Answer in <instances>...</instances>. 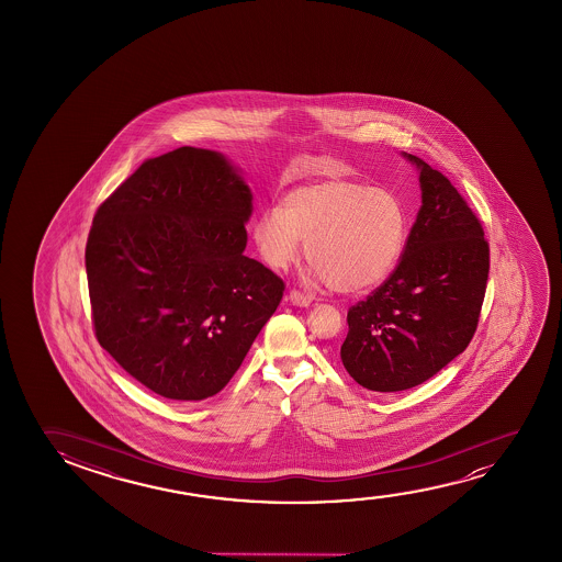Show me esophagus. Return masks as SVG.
<instances>
[{"label": "esophagus", "instance_id": "esophagus-1", "mask_svg": "<svg viewBox=\"0 0 562 562\" xmlns=\"http://www.w3.org/2000/svg\"><path fill=\"white\" fill-rule=\"evenodd\" d=\"M288 297H290V301H292L293 305H297V307H308V305L313 303V297L307 295V293L300 292V290H292Z\"/></svg>", "mask_w": 562, "mask_h": 562}]
</instances>
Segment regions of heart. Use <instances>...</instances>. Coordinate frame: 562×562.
<instances>
[{
    "label": "heart",
    "instance_id": "obj_1",
    "mask_svg": "<svg viewBox=\"0 0 562 562\" xmlns=\"http://www.w3.org/2000/svg\"><path fill=\"white\" fill-rule=\"evenodd\" d=\"M407 232V211L392 190L353 180L295 188L282 209H265L251 224L255 247L270 269H288L308 239L315 277L341 293L382 284L400 262Z\"/></svg>",
    "mask_w": 562,
    "mask_h": 562
}]
</instances>
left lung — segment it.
Masks as SVG:
<instances>
[{"label": "left lung", "mask_w": 562, "mask_h": 562, "mask_svg": "<svg viewBox=\"0 0 562 562\" xmlns=\"http://www.w3.org/2000/svg\"><path fill=\"white\" fill-rule=\"evenodd\" d=\"M423 207L397 267L347 311L339 357L372 392H403L438 374L469 347L490 274V244L449 178L416 155Z\"/></svg>", "instance_id": "1"}]
</instances>
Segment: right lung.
<instances>
[{"instance_id": "1", "label": "right lung", "mask_w": 562, "mask_h": 562, "mask_svg": "<svg viewBox=\"0 0 562 562\" xmlns=\"http://www.w3.org/2000/svg\"><path fill=\"white\" fill-rule=\"evenodd\" d=\"M251 200L223 155L186 146L142 162L95 211V338L161 397L221 392L280 305L284 280L244 255Z\"/></svg>"}]
</instances>
